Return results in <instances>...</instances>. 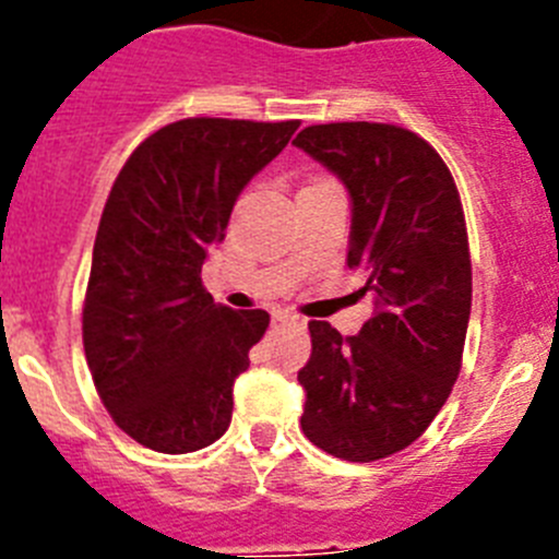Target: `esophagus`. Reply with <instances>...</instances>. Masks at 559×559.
Returning <instances> with one entry per match:
<instances>
[{"label": "esophagus", "instance_id": "1", "mask_svg": "<svg viewBox=\"0 0 559 559\" xmlns=\"http://www.w3.org/2000/svg\"><path fill=\"white\" fill-rule=\"evenodd\" d=\"M274 322H280V324H294V328H302L305 324V319L299 313H294V310H274Z\"/></svg>", "mask_w": 559, "mask_h": 559}]
</instances>
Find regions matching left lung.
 Listing matches in <instances>:
<instances>
[{
  "mask_svg": "<svg viewBox=\"0 0 559 559\" xmlns=\"http://www.w3.org/2000/svg\"><path fill=\"white\" fill-rule=\"evenodd\" d=\"M294 145L347 187V265L374 296L358 335L308 324L302 431L330 456L386 459L423 437L462 369L473 294L462 201L442 156L406 128L328 122Z\"/></svg>",
  "mask_w": 559,
  "mask_h": 559,
  "instance_id": "1",
  "label": "left lung"
}]
</instances>
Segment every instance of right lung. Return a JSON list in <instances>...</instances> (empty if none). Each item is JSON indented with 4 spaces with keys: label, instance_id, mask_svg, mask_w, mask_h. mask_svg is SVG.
I'll use <instances>...</instances> for the list:
<instances>
[{
    "label": "right lung",
    "instance_id": "obj_1",
    "mask_svg": "<svg viewBox=\"0 0 559 559\" xmlns=\"http://www.w3.org/2000/svg\"><path fill=\"white\" fill-rule=\"evenodd\" d=\"M299 120L190 117L128 156L97 226L83 349L103 406L140 445L190 453L224 437L231 386L269 328L265 310L212 302L201 283L243 187Z\"/></svg>",
    "mask_w": 559,
    "mask_h": 559
}]
</instances>
